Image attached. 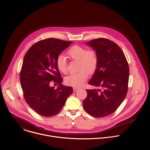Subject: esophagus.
Segmentation results:
<instances>
[{"label":"esophagus","mask_w":150,"mask_h":150,"mask_svg":"<svg viewBox=\"0 0 150 150\" xmlns=\"http://www.w3.org/2000/svg\"><path fill=\"white\" fill-rule=\"evenodd\" d=\"M79 88H77V87H74L73 88V90H74V92H76L77 91Z\"/></svg>","instance_id":"1"}]
</instances>
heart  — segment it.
I'll return each mask as SVG.
<instances>
[{
    "label": "heart",
    "mask_w": 150,
    "mask_h": 150,
    "mask_svg": "<svg viewBox=\"0 0 150 150\" xmlns=\"http://www.w3.org/2000/svg\"><path fill=\"white\" fill-rule=\"evenodd\" d=\"M70 59L79 61L78 72L72 74L67 76L65 82L67 85L75 87L82 85L88 78V75L93 74L98 66V57L96 52L93 49H86L85 47L74 45L67 51ZM57 69L62 74L68 73L67 58L62 54L59 55L55 61Z\"/></svg>",
    "instance_id": "b5f03b06"
}]
</instances>
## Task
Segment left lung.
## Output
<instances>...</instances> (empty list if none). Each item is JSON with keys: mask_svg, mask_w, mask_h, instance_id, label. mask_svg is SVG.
Returning <instances> with one entry per match:
<instances>
[{"mask_svg": "<svg viewBox=\"0 0 150 150\" xmlns=\"http://www.w3.org/2000/svg\"><path fill=\"white\" fill-rule=\"evenodd\" d=\"M87 44L95 50L98 57L97 69L88 83L99 89L86 90L83 107L94 117H105L118 109L127 95L129 66L122 49L113 41L98 38Z\"/></svg>", "mask_w": 150, "mask_h": 150, "instance_id": "left-lung-1", "label": "left lung"}]
</instances>
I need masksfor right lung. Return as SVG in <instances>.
<instances>
[{"instance_id": "obj_1", "label": "right lung", "mask_w": 150, "mask_h": 150, "mask_svg": "<svg viewBox=\"0 0 150 150\" xmlns=\"http://www.w3.org/2000/svg\"><path fill=\"white\" fill-rule=\"evenodd\" d=\"M71 41L55 38L41 40L33 44L26 53L20 72L23 97L29 107L38 114L51 117L62 108L73 89L61 84L63 81L57 69V57ZM51 81L60 86L51 87Z\"/></svg>"}]
</instances>
